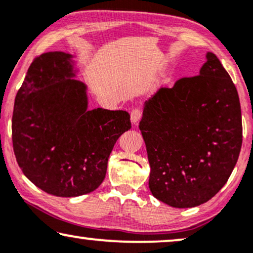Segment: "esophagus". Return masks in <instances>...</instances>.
Listing matches in <instances>:
<instances>
[{"instance_id":"esophagus-1","label":"esophagus","mask_w":253,"mask_h":253,"mask_svg":"<svg viewBox=\"0 0 253 253\" xmlns=\"http://www.w3.org/2000/svg\"><path fill=\"white\" fill-rule=\"evenodd\" d=\"M130 115H131V122H132V124H137L138 121H139L141 117V110L139 108H133L131 110Z\"/></svg>"}]
</instances>
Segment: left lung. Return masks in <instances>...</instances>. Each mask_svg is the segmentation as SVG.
I'll use <instances>...</instances> for the list:
<instances>
[{"mask_svg": "<svg viewBox=\"0 0 253 253\" xmlns=\"http://www.w3.org/2000/svg\"><path fill=\"white\" fill-rule=\"evenodd\" d=\"M198 76L178 79L145 102L139 129L155 198L176 209L199 206L220 191L242 147L237 89L213 53Z\"/></svg>", "mask_w": 253, "mask_h": 253, "instance_id": "1", "label": "left lung"}]
</instances>
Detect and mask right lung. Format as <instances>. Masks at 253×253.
I'll return each mask as SVG.
<instances>
[{"instance_id": "1", "label": "right lung", "mask_w": 253, "mask_h": 253, "mask_svg": "<svg viewBox=\"0 0 253 253\" xmlns=\"http://www.w3.org/2000/svg\"><path fill=\"white\" fill-rule=\"evenodd\" d=\"M72 55L36 57L15 99L12 145L24 175L49 195L77 197L105 179L108 158L131 127L126 110L87 109Z\"/></svg>"}]
</instances>
